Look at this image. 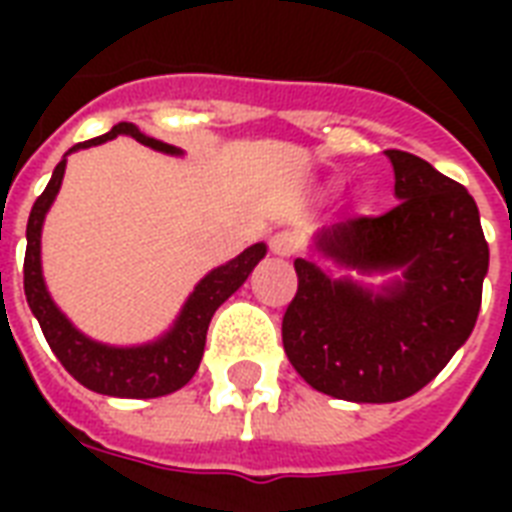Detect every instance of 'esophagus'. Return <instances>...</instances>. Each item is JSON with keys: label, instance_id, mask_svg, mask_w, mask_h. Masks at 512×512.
I'll return each instance as SVG.
<instances>
[{"label": "esophagus", "instance_id": "34e87169", "mask_svg": "<svg viewBox=\"0 0 512 512\" xmlns=\"http://www.w3.org/2000/svg\"><path fill=\"white\" fill-rule=\"evenodd\" d=\"M297 236L292 231H279L276 236H271V252L279 257H289L297 252Z\"/></svg>", "mask_w": 512, "mask_h": 512}]
</instances>
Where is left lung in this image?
<instances>
[{
  "label": "left lung",
  "mask_w": 512,
  "mask_h": 512,
  "mask_svg": "<svg viewBox=\"0 0 512 512\" xmlns=\"http://www.w3.org/2000/svg\"><path fill=\"white\" fill-rule=\"evenodd\" d=\"M398 204L316 233V249L358 273L401 271L380 292L297 257L281 340L311 388L390 404L425 388L476 327L489 244L468 188L406 151H385Z\"/></svg>",
  "instance_id": "1"
}]
</instances>
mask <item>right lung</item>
Listing matches in <instances>:
<instances>
[{
    "mask_svg": "<svg viewBox=\"0 0 512 512\" xmlns=\"http://www.w3.org/2000/svg\"><path fill=\"white\" fill-rule=\"evenodd\" d=\"M116 135H130L143 146L164 151V154H180V148L167 146L162 140H154L130 122H119L111 127V132L100 138L84 140L68 148V154H74L79 148L100 146L106 140H114ZM66 154V156H68ZM66 156L60 159L50 183L42 191V196L34 201L31 215L26 225V260H23V289L31 313L39 321L44 337L50 342L52 353L66 366V372L76 382H82L84 388L103 393V396L116 398H159L167 393H175L191 380L199 361L204 356V342H207L209 321L215 311L247 281L260 260L265 257V244H252L244 249L239 257H233L231 263L220 265L215 271H209L204 279L196 284L191 297L185 300L183 311L172 324V329L156 342L146 345H132V348H116V345H103L90 337H84L71 321L58 311V305L52 303L50 292L44 287L42 279V260H39V244H42V223L47 209L55 201L66 172Z\"/></svg>",
    "mask_w": 512,
    "mask_h": 512,
    "instance_id": "obj_1",
    "label": "right lung"
}]
</instances>
